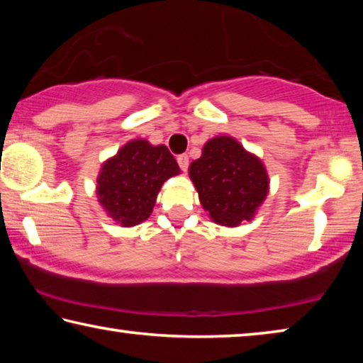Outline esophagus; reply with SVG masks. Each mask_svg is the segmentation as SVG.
Instances as JSON below:
<instances>
[{
    "label": "esophagus",
    "mask_w": 363,
    "mask_h": 363,
    "mask_svg": "<svg viewBox=\"0 0 363 363\" xmlns=\"http://www.w3.org/2000/svg\"><path fill=\"white\" fill-rule=\"evenodd\" d=\"M177 163H179V168L182 171H187V168H189V157L186 155V153H182V155L177 157Z\"/></svg>",
    "instance_id": "34e87169"
}]
</instances>
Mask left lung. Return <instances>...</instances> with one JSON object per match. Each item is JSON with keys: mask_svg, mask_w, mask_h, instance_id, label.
<instances>
[{"mask_svg": "<svg viewBox=\"0 0 363 363\" xmlns=\"http://www.w3.org/2000/svg\"><path fill=\"white\" fill-rule=\"evenodd\" d=\"M189 177L208 216L225 227L253 219L270 189L261 158L227 134L206 140L201 157L190 163Z\"/></svg>", "mask_w": 363, "mask_h": 363, "instance_id": "8db88e82", "label": "left lung"}]
</instances>
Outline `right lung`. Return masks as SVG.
<instances>
[{
	"mask_svg": "<svg viewBox=\"0 0 363 363\" xmlns=\"http://www.w3.org/2000/svg\"><path fill=\"white\" fill-rule=\"evenodd\" d=\"M179 173L167 145L131 139L101 164L97 201L116 224L134 227L149 219L164 181Z\"/></svg>",
	"mask_w": 363,
	"mask_h": 363,
	"instance_id": "add662e5",
	"label": "right lung"
}]
</instances>
